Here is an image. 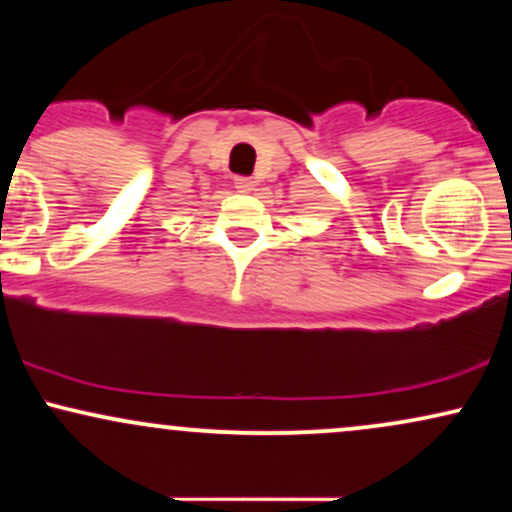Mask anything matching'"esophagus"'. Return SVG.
<instances>
[{
  "label": "esophagus",
  "instance_id": "esophagus-1",
  "mask_svg": "<svg viewBox=\"0 0 512 512\" xmlns=\"http://www.w3.org/2000/svg\"><path fill=\"white\" fill-rule=\"evenodd\" d=\"M233 185H236L238 192H252V190H255V180H252V178H233Z\"/></svg>",
  "mask_w": 512,
  "mask_h": 512
}]
</instances>
